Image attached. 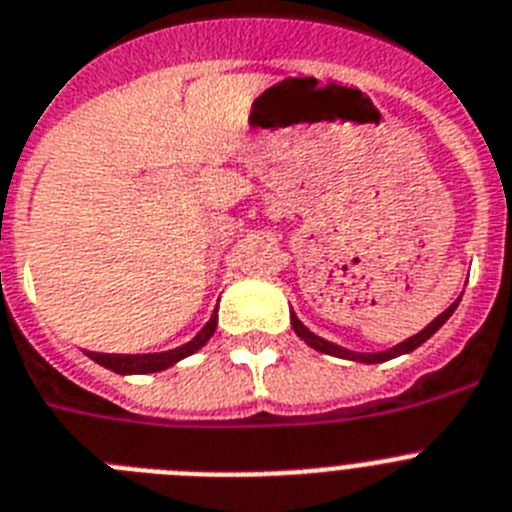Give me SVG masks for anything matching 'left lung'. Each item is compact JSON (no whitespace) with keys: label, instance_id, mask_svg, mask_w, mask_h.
I'll return each instance as SVG.
<instances>
[{"label":"left lung","instance_id":"obj_1","mask_svg":"<svg viewBox=\"0 0 512 512\" xmlns=\"http://www.w3.org/2000/svg\"><path fill=\"white\" fill-rule=\"evenodd\" d=\"M456 308H458V300L451 305V308H445L443 313L435 318V321L427 323L425 329L419 331V334L409 336V339H404V342L396 344V347L386 349V352H352V349H344L334 342H326V339H321V336H316L313 331L305 329L303 321H300L295 313H290V321H292V329H295V334H298L300 339L308 344V347L318 349V352H323V355H334V357H342V360H355V362H368V365H375V362H386V360H393V357L409 355V352H414L419 344H425L427 339H430V336L435 334V331H438L440 326H443V323L453 316V310Z\"/></svg>","mask_w":512,"mask_h":512}]
</instances>
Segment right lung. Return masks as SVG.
<instances>
[{"label": "right lung", "mask_w": 512, "mask_h": 512, "mask_svg": "<svg viewBox=\"0 0 512 512\" xmlns=\"http://www.w3.org/2000/svg\"><path fill=\"white\" fill-rule=\"evenodd\" d=\"M214 329H217V310H214L212 318L204 323V329L191 342L181 344L176 349H168V352H152V355H103V352H87V357L119 375L160 373V370H168L170 365L181 362L183 357L194 355L196 349H202L209 342V336L214 334Z\"/></svg>", "instance_id": "right-lung-1"}]
</instances>
